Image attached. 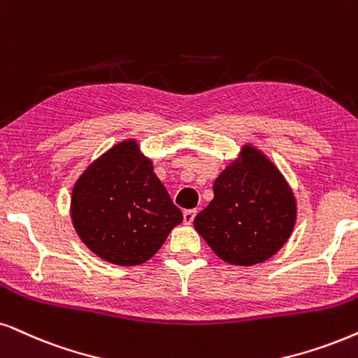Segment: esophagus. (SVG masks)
I'll list each match as a JSON object with an SVG mask.
<instances>
[{"instance_id": "1", "label": "esophagus", "mask_w": 358, "mask_h": 358, "mask_svg": "<svg viewBox=\"0 0 358 358\" xmlns=\"http://www.w3.org/2000/svg\"><path fill=\"white\" fill-rule=\"evenodd\" d=\"M194 216H196V210H185L183 211V221L187 224H192L193 223Z\"/></svg>"}]
</instances>
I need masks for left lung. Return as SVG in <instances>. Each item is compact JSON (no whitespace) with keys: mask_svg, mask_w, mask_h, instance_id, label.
Returning a JSON list of instances; mask_svg holds the SVG:
<instances>
[{"mask_svg":"<svg viewBox=\"0 0 358 358\" xmlns=\"http://www.w3.org/2000/svg\"><path fill=\"white\" fill-rule=\"evenodd\" d=\"M215 198L194 218V229L229 264L269 259L291 236L296 198L280 171L259 150L246 145L213 183Z\"/></svg>","mask_w":358,"mask_h":358,"instance_id":"left-lung-1","label":"left lung"}]
</instances>
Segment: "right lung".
<instances>
[{
	"mask_svg": "<svg viewBox=\"0 0 358 358\" xmlns=\"http://www.w3.org/2000/svg\"><path fill=\"white\" fill-rule=\"evenodd\" d=\"M71 216L85 246L119 266L150 259L183 221L135 140L117 143L80 175Z\"/></svg>",
	"mask_w": 358,
	"mask_h": 358,
	"instance_id": "right-lung-1",
	"label": "right lung"
}]
</instances>
